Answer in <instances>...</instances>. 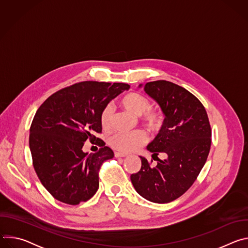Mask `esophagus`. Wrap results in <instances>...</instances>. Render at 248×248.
<instances>
[{"label":"esophagus","instance_id":"obj_1","mask_svg":"<svg viewBox=\"0 0 248 248\" xmlns=\"http://www.w3.org/2000/svg\"><path fill=\"white\" fill-rule=\"evenodd\" d=\"M115 157H117V158H120V157L124 158V157H126V154L125 153H121V152H116L115 153Z\"/></svg>","mask_w":248,"mask_h":248}]
</instances>
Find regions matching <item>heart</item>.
<instances>
[{"mask_svg": "<svg viewBox=\"0 0 248 248\" xmlns=\"http://www.w3.org/2000/svg\"><path fill=\"white\" fill-rule=\"evenodd\" d=\"M122 107L135 115L140 116L142 124L152 131H158L164 123V114L161 110L152 108L150 100L138 92H129L120 100ZM112 119V109L110 106H106L103 109L100 122L104 128H108ZM147 135L142 130H137L131 133H115L111 139L110 144L118 151L128 153L132 152L146 143Z\"/></svg>", "mask_w": 248, "mask_h": 248, "instance_id": "obj_1", "label": "heart"}]
</instances>
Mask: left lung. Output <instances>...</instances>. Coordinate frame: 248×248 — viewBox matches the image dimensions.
<instances>
[{"mask_svg":"<svg viewBox=\"0 0 248 248\" xmlns=\"http://www.w3.org/2000/svg\"><path fill=\"white\" fill-rule=\"evenodd\" d=\"M143 87L165 115L147 150L152 157L162 153L166 158L157 157V166L152 168L140 156L141 168L130 180L143 198L169 203L193 185L205 165L211 147V126L204 106L184 87L166 80L148 82Z\"/></svg>","mask_w":248,"mask_h":248,"instance_id":"left-lung-1","label":"left lung"}]
</instances>
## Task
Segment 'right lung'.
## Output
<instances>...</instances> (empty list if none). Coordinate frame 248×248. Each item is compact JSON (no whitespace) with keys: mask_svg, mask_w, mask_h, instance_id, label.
Returning a JSON list of instances; mask_svg holds the SVG:
<instances>
[{"mask_svg":"<svg viewBox=\"0 0 248 248\" xmlns=\"http://www.w3.org/2000/svg\"><path fill=\"white\" fill-rule=\"evenodd\" d=\"M128 89L126 83L83 81L59 90L40 106L30 126L29 148L35 171L55 199L78 205L96 193L100 167L114 152L93 134L102 131L103 109ZM87 139L98 140V153L82 151Z\"/></svg>","mask_w":248,"mask_h":248,"instance_id":"add662e5","label":"right lung"}]
</instances>
